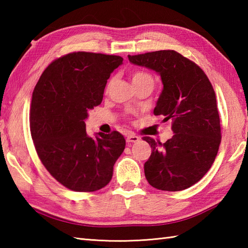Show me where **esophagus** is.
I'll return each mask as SVG.
<instances>
[{"instance_id":"34e87169","label":"esophagus","mask_w":248,"mask_h":248,"mask_svg":"<svg viewBox=\"0 0 248 248\" xmlns=\"http://www.w3.org/2000/svg\"><path fill=\"white\" fill-rule=\"evenodd\" d=\"M140 140L139 136H136L134 134H130L127 136V143H136V141Z\"/></svg>"}]
</instances>
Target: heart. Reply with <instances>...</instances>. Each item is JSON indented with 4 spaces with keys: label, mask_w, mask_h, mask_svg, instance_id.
<instances>
[{
    "label": "heart",
    "mask_w": 248,
    "mask_h": 248,
    "mask_svg": "<svg viewBox=\"0 0 248 248\" xmlns=\"http://www.w3.org/2000/svg\"><path fill=\"white\" fill-rule=\"evenodd\" d=\"M131 80H132L133 85H139V84L145 83V82H150L154 84V78H152V77L149 75V73H147L145 71H140V70L133 72L132 78H131ZM112 84H113V80H110L107 85V91H108L109 87L112 86Z\"/></svg>",
    "instance_id": "heart-1"
}]
</instances>
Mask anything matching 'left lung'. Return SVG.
I'll return each instance as SVG.
<instances>
[{
  "mask_svg": "<svg viewBox=\"0 0 248 248\" xmlns=\"http://www.w3.org/2000/svg\"><path fill=\"white\" fill-rule=\"evenodd\" d=\"M128 57L131 64L161 77L163 89L154 113L170 120L175 133L164 144L143 139L151 147L144 165L147 181L161 191H182L205 175L218 151L220 124L212 84L202 68L173 50Z\"/></svg>",
  "mask_w": 248,
  "mask_h": 248,
  "instance_id": "left-lung-1",
  "label": "left lung"
}]
</instances>
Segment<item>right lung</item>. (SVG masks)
<instances>
[{
	"instance_id": "obj_1",
	"label": "right lung",
	"mask_w": 248,
	"mask_h": 248,
	"mask_svg": "<svg viewBox=\"0 0 248 248\" xmlns=\"http://www.w3.org/2000/svg\"><path fill=\"white\" fill-rule=\"evenodd\" d=\"M123 57L73 52L52 62L31 96L30 127L40 161L52 177L76 192H94L113 176L125 146L117 131L86 133L88 112L102 102L104 88Z\"/></svg>"
}]
</instances>
